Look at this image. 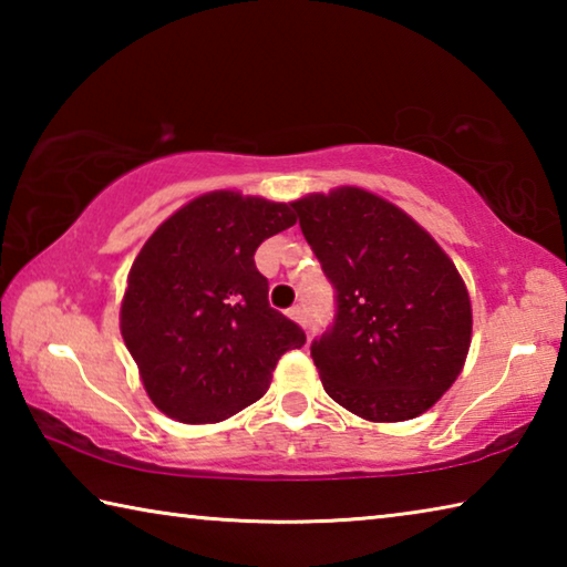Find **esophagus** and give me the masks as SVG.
<instances>
[{
  "instance_id": "obj_1",
  "label": "esophagus",
  "mask_w": 567,
  "mask_h": 567,
  "mask_svg": "<svg viewBox=\"0 0 567 567\" xmlns=\"http://www.w3.org/2000/svg\"><path fill=\"white\" fill-rule=\"evenodd\" d=\"M287 315H290V318L295 320V322H300V324H305L307 320H305V310L300 305H295V307H290V310H287Z\"/></svg>"
}]
</instances>
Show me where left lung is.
I'll return each instance as SVG.
<instances>
[{
  "label": "left lung",
  "instance_id": "8db88e82",
  "mask_svg": "<svg viewBox=\"0 0 567 567\" xmlns=\"http://www.w3.org/2000/svg\"><path fill=\"white\" fill-rule=\"evenodd\" d=\"M334 287V318L310 354L324 392L372 422L417 417L463 370L473 332L465 282L415 219L340 187L290 205Z\"/></svg>",
  "mask_w": 567,
  "mask_h": 567
}]
</instances>
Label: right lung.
<instances>
[{"mask_svg":"<svg viewBox=\"0 0 567 567\" xmlns=\"http://www.w3.org/2000/svg\"><path fill=\"white\" fill-rule=\"evenodd\" d=\"M295 225L290 205L209 192L165 219L140 249L120 328L150 400L179 422L235 415L270 388L297 322L267 300L255 252Z\"/></svg>","mask_w":567,"mask_h":567,"instance_id":"obj_1","label":"right lung"}]
</instances>
